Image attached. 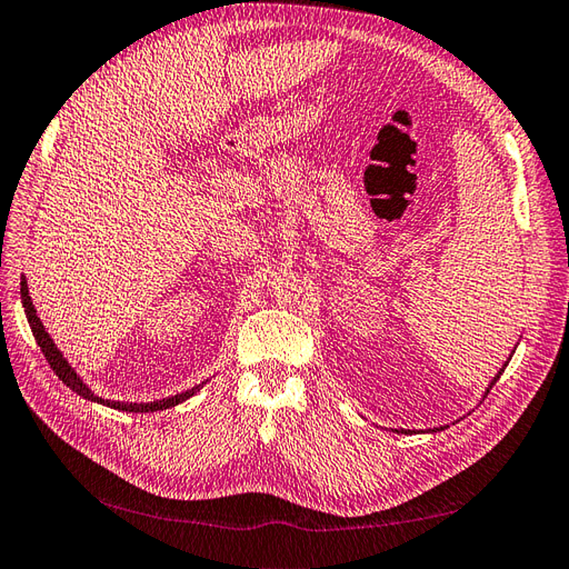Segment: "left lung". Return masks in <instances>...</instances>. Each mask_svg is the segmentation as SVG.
Segmentation results:
<instances>
[{
  "instance_id": "obj_1",
  "label": "left lung",
  "mask_w": 569,
  "mask_h": 569,
  "mask_svg": "<svg viewBox=\"0 0 569 569\" xmlns=\"http://www.w3.org/2000/svg\"><path fill=\"white\" fill-rule=\"evenodd\" d=\"M506 366H508V363H506ZM501 372H503V370H498V372H496V377H493V380H491V385H489V389H491V387H493V385H496V380H498V377H501ZM489 389H487V391H485V396H487V393H489Z\"/></svg>"
}]
</instances>
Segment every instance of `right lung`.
Segmentation results:
<instances>
[{
	"label": "right lung",
	"instance_id": "right-lung-1",
	"mask_svg": "<svg viewBox=\"0 0 569 569\" xmlns=\"http://www.w3.org/2000/svg\"><path fill=\"white\" fill-rule=\"evenodd\" d=\"M21 301H23L26 318H28V322H30L32 337H36L38 347L42 349V353H44V358H47V363L51 366V370H54V372L59 375V380H61L66 387H71L78 396H82V399L101 403V406H109V408H113V410H123V412H157V410L173 408V406L187 401L189 396H194V393L206 385V382H201V385H197V387H192V389H187V391H182V393L168 396V399H159V401H151V403H126V401L101 399V396H97L88 385L82 382V377L71 368V363H68V360L63 358V353L57 349L54 339H51L49 332L44 330V325H42V320L38 318L36 306H32V299H30V295H28V282H26V278H21Z\"/></svg>",
	"mask_w": 569,
	"mask_h": 569
}]
</instances>
